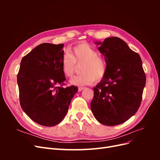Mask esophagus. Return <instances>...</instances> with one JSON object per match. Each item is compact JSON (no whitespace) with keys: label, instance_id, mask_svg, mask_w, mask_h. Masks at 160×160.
<instances>
[{"label":"esophagus","instance_id":"obj_1","mask_svg":"<svg viewBox=\"0 0 160 160\" xmlns=\"http://www.w3.org/2000/svg\"><path fill=\"white\" fill-rule=\"evenodd\" d=\"M85 88H82V87H79V88H78V91H81L82 90H83Z\"/></svg>","mask_w":160,"mask_h":160}]
</instances>
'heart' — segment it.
Instances as JSON below:
<instances>
[{
    "mask_svg": "<svg viewBox=\"0 0 160 160\" xmlns=\"http://www.w3.org/2000/svg\"><path fill=\"white\" fill-rule=\"evenodd\" d=\"M82 74L71 79L75 85H90L103 79L108 71L107 61L103 57L98 56V52L89 43L81 42L71 48L69 53L62 56L61 67L63 74L71 77L77 69V65H81Z\"/></svg>",
    "mask_w": 160,
    "mask_h": 160,
    "instance_id": "b5f03b06",
    "label": "heart"
}]
</instances>
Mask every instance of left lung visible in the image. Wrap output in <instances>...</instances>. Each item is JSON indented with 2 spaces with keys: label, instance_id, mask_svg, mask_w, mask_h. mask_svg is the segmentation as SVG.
<instances>
[{
  "label": "left lung",
  "instance_id": "left-lung-1",
  "mask_svg": "<svg viewBox=\"0 0 160 160\" xmlns=\"http://www.w3.org/2000/svg\"><path fill=\"white\" fill-rule=\"evenodd\" d=\"M108 63V71L93 88L91 109L101 123L113 126L137 112L142 100L146 77L138 53L118 37L95 42Z\"/></svg>",
  "mask_w": 160,
  "mask_h": 160
}]
</instances>
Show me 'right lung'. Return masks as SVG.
I'll return each mask as SVG.
<instances>
[{
    "instance_id": "1",
    "label": "right lung",
    "mask_w": 160,
    "mask_h": 160,
    "mask_svg": "<svg viewBox=\"0 0 160 160\" xmlns=\"http://www.w3.org/2000/svg\"><path fill=\"white\" fill-rule=\"evenodd\" d=\"M63 44L42 43L21 60L17 74L22 110L43 126L59 124L66 115L77 87L63 88L66 78L61 62Z\"/></svg>"
}]
</instances>
